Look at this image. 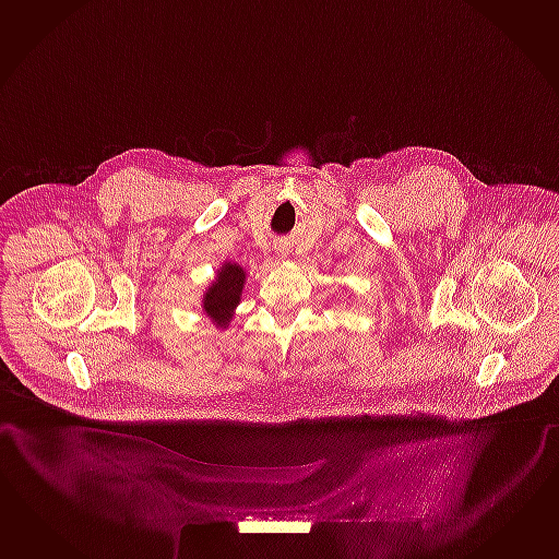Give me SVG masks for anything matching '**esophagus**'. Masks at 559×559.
Here are the masks:
<instances>
[{
  "instance_id": "obj_1",
  "label": "esophagus",
  "mask_w": 559,
  "mask_h": 559,
  "mask_svg": "<svg viewBox=\"0 0 559 559\" xmlns=\"http://www.w3.org/2000/svg\"><path fill=\"white\" fill-rule=\"evenodd\" d=\"M276 254H278V259H285V257H288V246H286L285 242L276 245Z\"/></svg>"
}]
</instances>
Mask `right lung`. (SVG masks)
Returning a JSON list of instances; mask_svg holds the SVG:
<instances>
[{"instance_id": "obj_1", "label": "right lung", "mask_w": 559, "mask_h": 559, "mask_svg": "<svg viewBox=\"0 0 559 559\" xmlns=\"http://www.w3.org/2000/svg\"><path fill=\"white\" fill-rule=\"evenodd\" d=\"M246 283V271L236 262H224L218 276L205 290L202 309L219 329L228 328Z\"/></svg>"}]
</instances>
